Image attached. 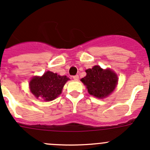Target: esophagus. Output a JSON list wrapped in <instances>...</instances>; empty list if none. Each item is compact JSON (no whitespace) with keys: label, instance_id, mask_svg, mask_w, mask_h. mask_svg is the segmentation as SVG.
<instances>
[{"label":"esophagus","instance_id":"esophagus-1","mask_svg":"<svg viewBox=\"0 0 150 150\" xmlns=\"http://www.w3.org/2000/svg\"><path fill=\"white\" fill-rule=\"evenodd\" d=\"M72 78H73L75 81H78V79H79V76H78V75H74V76H72Z\"/></svg>","mask_w":150,"mask_h":150}]
</instances>
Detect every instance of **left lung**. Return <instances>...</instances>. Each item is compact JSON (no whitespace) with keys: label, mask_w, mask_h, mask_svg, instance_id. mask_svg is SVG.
I'll return each instance as SVG.
<instances>
[{"label":"left lung","mask_w":150,"mask_h":150,"mask_svg":"<svg viewBox=\"0 0 150 150\" xmlns=\"http://www.w3.org/2000/svg\"><path fill=\"white\" fill-rule=\"evenodd\" d=\"M86 76L81 79L88 91L95 97L103 98L109 96L115 88L117 77L110 69H102L99 66L93 67L86 70Z\"/></svg>","instance_id":"1"}]
</instances>
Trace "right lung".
<instances>
[{
    "label": "right lung",
    "instance_id": "right-lung-1",
    "mask_svg": "<svg viewBox=\"0 0 150 150\" xmlns=\"http://www.w3.org/2000/svg\"><path fill=\"white\" fill-rule=\"evenodd\" d=\"M67 76H60L52 72H45L42 77H34L30 82V88L36 98L52 101L62 93L68 81Z\"/></svg>",
    "mask_w": 150,
    "mask_h": 150
}]
</instances>
